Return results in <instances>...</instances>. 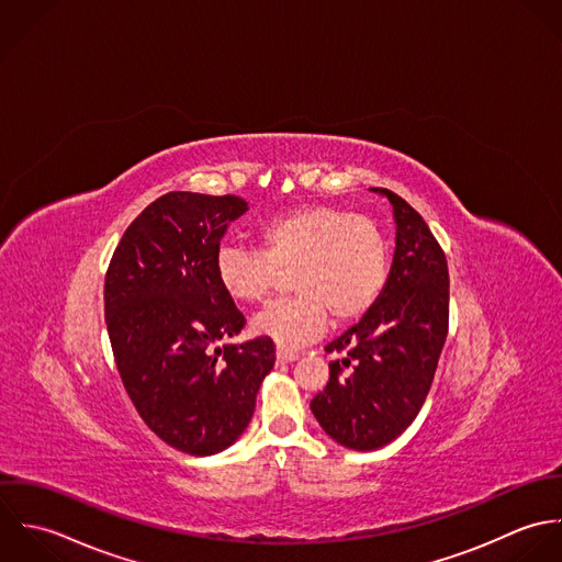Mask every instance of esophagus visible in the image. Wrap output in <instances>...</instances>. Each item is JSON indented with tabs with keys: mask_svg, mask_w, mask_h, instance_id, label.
I'll return each mask as SVG.
<instances>
[{
	"mask_svg": "<svg viewBox=\"0 0 562 562\" xmlns=\"http://www.w3.org/2000/svg\"><path fill=\"white\" fill-rule=\"evenodd\" d=\"M276 356H278V362H293V360L300 358L297 351H293V349H282V347L276 351Z\"/></svg>",
	"mask_w": 562,
	"mask_h": 562,
	"instance_id": "esophagus-1",
	"label": "esophagus"
}]
</instances>
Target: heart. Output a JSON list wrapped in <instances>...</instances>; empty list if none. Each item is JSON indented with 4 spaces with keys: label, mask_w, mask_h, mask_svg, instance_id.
I'll return each instance as SVG.
<instances>
[{
    "label": "heart",
    "mask_w": 562,
    "mask_h": 562,
    "mask_svg": "<svg viewBox=\"0 0 562 562\" xmlns=\"http://www.w3.org/2000/svg\"><path fill=\"white\" fill-rule=\"evenodd\" d=\"M260 249L222 245L215 276L234 302H262L291 273L289 300L251 319V330L280 347H297L324 333L330 315L345 326L362 319L389 278V245L378 224L335 206H302L258 229Z\"/></svg>",
    "instance_id": "obj_1"
}]
</instances>
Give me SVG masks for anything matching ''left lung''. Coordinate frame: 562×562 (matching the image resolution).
I'll list each match as a JSON object with an SVG mask.
<instances>
[{
	"label": "left lung",
	"mask_w": 562,
	"mask_h": 562,
	"mask_svg": "<svg viewBox=\"0 0 562 562\" xmlns=\"http://www.w3.org/2000/svg\"><path fill=\"white\" fill-rule=\"evenodd\" d=\"M395 254L375 306L326 345L342 353L311 402L322 428L342 448H382L419 415L432 386L449 324L446 254L422 215L389 189Z\"/></svg>",
	"instance_id": "8db88e82"
}]
</instances>
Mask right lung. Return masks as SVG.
Here are the masks:
<instances>
[{"instance_id": "right-lung-1", "label": "right lung", "mask_w": 562, "mask_h": 562, "mask_svg": "<svg viewBox=\"0 0 562 562\" xmlns=\"http://www.w3.org/2000/svg\"><path fill=\"white\" fill-rule=\"evenodd\" d=\"M247 211L236 195L171 191L121 236L104 313L121 382L147 428L193 456L229 448L247 428L276 345L238 335L243 313L215 276L227 224Z\"/></svg>"}]
</instances>
